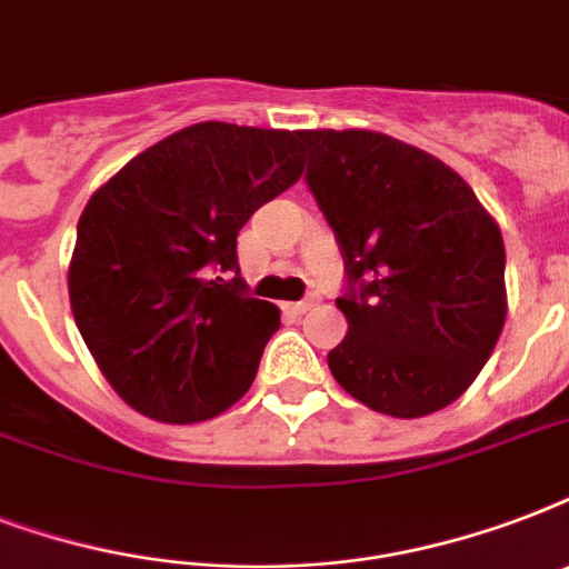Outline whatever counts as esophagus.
<instances>
[{"mask_svg": "<svg viewBox=\"0 0 569 569\" xmlns=\"http://www.w3.org/2000/svg\"><path fill=\"white\" fill-rule=\"evenodd\" d=\"M316 307V298H303V301H295V303H286V310L295 312V316H303L307 310Z\"/></svg>", "mask_w": 569, "mask_h": 569, "instance_id": "1", "label": "esophagus"}]
</instances>
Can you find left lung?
<instances>
[{
	"instance_id": "1",
	"label": "left lung",
	"mask_w": 569,
	"mask_h": 569,
	"mask_svg": "<svg viewBox=\"0 0 569 569\" xmlns=\"http://www.w3.org/2000/svg\"><path fill=\"white\" fill-rule=\"evenodd\" d=\"M307 186L337 232L348 333L328 366L348 396L416 419L467 392L502 333L505 244L437 156L369 129H303Z\"/></svg>"
}]
</instances>
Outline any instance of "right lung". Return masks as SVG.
I'll return each mask as SVG.
<instances>
[{"label":"right lung","mask_w":569,"mask_h":569,"mask_svg":"<svg viewBox=\"0 0 569 569\" xmlns=\"http://www.w3.org/2000/svg\"><path fill=\"white\" fill-rule=\"evenodd\" d=\"M301 173L298 132L206 120L93 191L76 227L70 307L132 410L189 425L248 392L280 310L244 292L236 236Z\"/></svg>","instance_id":"right-lung-1"}]
</instances>
